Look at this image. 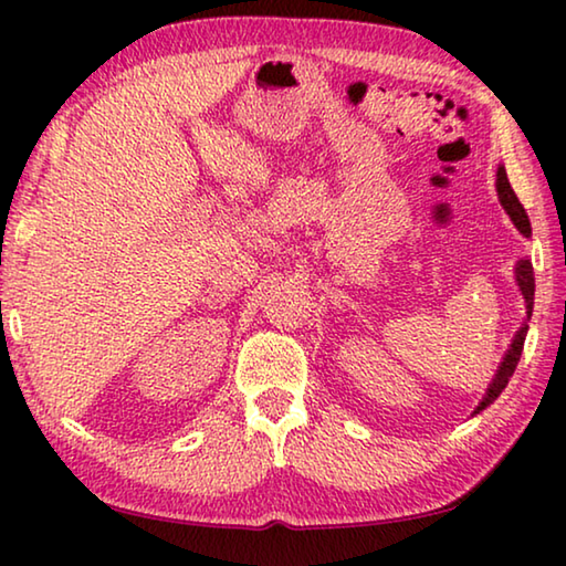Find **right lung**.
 I'll list each match as a JSON object with an SVG mask.
<instances>
[{
  "mask_svg": "<svg viewBox=\"0 0 566 566\" xmlns=\"http://www.w3.org/2000/svg\"><path fill=\"white\" fill-rule=\"evenodd\" d=\"M500 199H502L504 212L512 217L514 227L520 229V232H522L524 237H530V234H532L530 217H526L524 207L520 205V199H516L514 189L510 187V181H506L504 177H502V181H500ZM516 282H520V290H522V294H524L526 310H530V314H532V304H534V270H532V262L522 260L520 264H516ZM524 334H526V327H522L520 334H516V337H514L512 347H510V352H506L502 367L496 369V377L492 379V387H490V391H486V397H484L482 407H479V409H484L486 405H492V401L502 395V389L506 387V381H510L512 371H514V367H516V361H520V357H522Z\"/></svg>",
  "mask_w": 566,
  "mask_h": 566,
  "instance_id": "add662e5",
  "label": "right lung"
}]
</instances>
